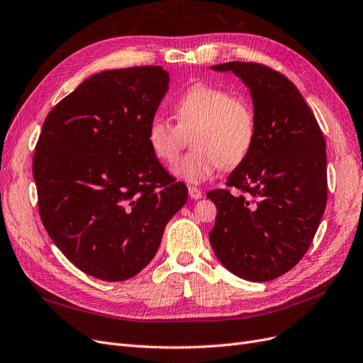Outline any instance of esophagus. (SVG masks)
I'll return each mask as SVG.
<instances>
[{"label":"esophagus","mask_w":363,"mask_h":363,"mask_svg":"<svg viewBox=\"0 0 363 363\" xmlns=\"http://www.w3.org/2000/svg\"><path fill=\"white\" fill-rule=\"evenodd\" d=\"M189 194L191 199H194V201L202 197V191H201V189H197V186H189Z\"/></svg>","instance_id":"34e87169"}]
</instances>
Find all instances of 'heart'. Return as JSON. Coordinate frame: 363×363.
<instances>
[{"instance_id": "b5f03b06", "label": "heart", "mask_w": 363, "mask_h": 363, "mask_svg": "<svg viewBox=\"0 0 363 363\" xmlns=\"http://www.w3.org/2000/svg\"><path fill=\"white\" fill-rule=\"evenodd\" d=\"M177 125L154 118L146 130L147 146L158 161L172 166L191 134L193 147L173 167L177 178L190 184L211 179L220 167L233 169L247 158L256 142L252 104L223 87L194 83L172 102Z\"/></svg>"}]
</instances>
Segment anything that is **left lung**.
<instances>
[{
  "mask_svg": "<svg viewBox=\"0 0 363 363\" xmlns=\"http://www.w3.org/2000/svg\"><path fill=\"white\" fill-rule=\"evenodd\" d=\"M249 87L256 142L228 186L206 197L217 206L213 250L230 273L267 282L296 267L309 249L327 202L325 142L313 113L291 81L250 62L211 66Z\"/></svg>",
  "mask_w": 363,
  "mask_h": 363,
  "instance_id": "1",
  "label": "left lung"
}]
</instances>
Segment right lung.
I'll return each instance as SVG.
<instances>
[{"label":"right lung","mask_w":363,"mask_h":363,"mask_svg":"<svg viewBox=\"0 0 363 363\" xmlns=\"http://www.w3.org/2000/svg\"><path fill=\"white\" fill-rule=\"evenodd\" d=\"M169 81L161 66L104 71L43 122L33 157L42 223L89 276L122 282L142 272L186 202L146 142Z\"/></svg>","instance_id":"obj_1"}]
</instances>
